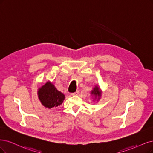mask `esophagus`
I'll return each mask as SVG.
<instances>
[{
  "label": "esophagus",
  "mask_w": 153,
  "mask_h": 153,
  "mask_svg": "<svg viewBox=\"0 0 153 153\" xmlns=\"http://www.w3.org/2000/svg\"><path fill=\"white\" fill-rule=\"evenodd\" d=\"M79 91H77L76 92H75V93H72L71 94V95L72 96H74V95H79Z\"/></svg>",
  "instance_id": "obj_1"
}]
</instances>
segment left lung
<instances>
[{
	"instance_id": "8db88e82",
	"label": "left lung",
	"mask_w": 153,
	"mask_h": 153,
	"mask_svg": "<svg viewBox=\"0 0 153 153\" xmlns=\"http://www.w3.org/2000/svg\"><path fill=\"white\" fill-rule=\"evenodd\" d=\"M90 93H91V96L92 97L93 101H98L101 97V95H102L103 91H101V89H100L99 86L95 85Z\"/></svg>"
}]
</instances>
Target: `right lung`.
<instances>
[{
	"mask_svg": "<svg viewBox=\"0 0 153 153\" xmlns=\"http://www.w3.org/2000/svg\"><path fill=\"white\" fill-rule=\"evenodd\" d=\"M38 97L42 105L46 108H52L60 106L65 100V95L55 88L50 81L38 88Z\"/></svg>",
	"mask_w": 153,
	"mask_h": 153,
	"instance_id": "add662e5",
	"label": "right lung"
}]
</instances>
